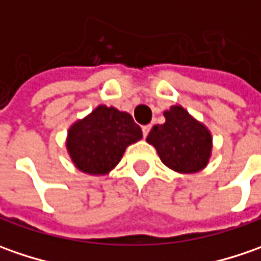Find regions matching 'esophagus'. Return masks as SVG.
<instances>
[{
  "mask_svg": "<svg viewBox=\"0 0 261 261\" xmlns=\"http://www.w3.org/2000/svg\"><path fill=\"white\" fill-rule=\"evenodd\" d=\"M149 130H151V126L149 125H145V126H142V134H144V136H148V134H149Z\"/></svg>",
  "mask_w": 261,
  "mask_h": 261,
  "instance_id": "obj_1",
  "label": "esophagus"
}]
</instances>
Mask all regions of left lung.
Instances as JSON below:
<instances>
[{
  "instance_id": "8db88e82",
  "label": "left lung",
  "mask_w": 261,
  "mask_h": 261,
  "mask_svg": "<svg viewBox=\"0 0 261 261\" xmlns=\"http://www.w3.org/2000/svg\"><path fill=\"white\" fill-rule=\"evenodd\" d=\"M164 116L166 123L154 126L146 138L161 161L178 173H196L206 167L212 149L209 130L180 106H173Z\"/></svg>"
}]
</instances>
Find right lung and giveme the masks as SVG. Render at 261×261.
I'll list each match as a JSON object with an SVG mask.
<instances>
[{"label":"right lung","mask_w":261,"mask_h":261,"mask_svg":"<svg viewBox=\"0 0 261 261\" xmlns=\"http://www.w3.org/2000/svg\"><path fill=\"white\" fill-rule=\"evenodd\" d=\"M142 138L132 116L115 107L98 106L68 132L69 155L81 171L106 174L120 161L126 146Z\"/></svg>","instance_id":"obj_1"}]
</instances>
